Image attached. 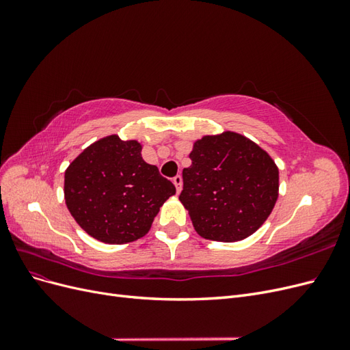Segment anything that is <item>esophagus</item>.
<instances>
[{
  "mask_svg": "<svg viewBox=\"0 0 350 350\" xmlns=\"http://www.w3.org/2000/svg\"><path fill=\"white\" fill-rule=\"evenodd\" d=\"M172 183H174V185L176 187V193H181V189H183V176H181V175L174 176Z\"/></svg>",
  "mask_w": 350,
  "mask_h": 350,
  "instance_id": "esophagus-1",
  "label": "esophagus"
}]
</instances>
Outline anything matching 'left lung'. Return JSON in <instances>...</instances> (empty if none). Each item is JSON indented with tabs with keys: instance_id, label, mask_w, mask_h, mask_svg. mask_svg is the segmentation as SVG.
Instances as JSON below:
<instances>
[{
	"instance_id": "8db88e82",
	"label": "left lung",
	"mask_w": 350,
	"mask_h": 350,
	"mask_svg": "<svg viewBox=\"0 0 350 350\" xmlns=\"http://www.w3.org/2000/svg\"><path fill=\"white\" fill-rule=\"evenodd\" d=\"M179 200L200 237L235 242L252 235L276 204L279 169L267 152L241 134L206 135L189 153Z\"/></svg>"
}]
</instances>
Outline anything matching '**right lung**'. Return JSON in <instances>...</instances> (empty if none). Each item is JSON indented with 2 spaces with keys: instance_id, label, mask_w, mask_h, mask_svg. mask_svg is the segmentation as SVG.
<instances>
[{
  "instance_id": "1",
  "label": "right lung",
  "mask_w": 350,
  "mask_h": 350,
  "mask_svg": "<svg viewBox=\"0 0 350 350\" xmlns=\"http://www.w3.org/2000/svg\"><path fill=\"white\" fill-rule=\"evenodd\" d=\"M175 185L142 157V144L108 135L84 149L64 176L71 216L90 237L126 243L149 232Z\"/></svg>"
}]
</instances>
